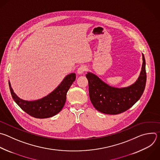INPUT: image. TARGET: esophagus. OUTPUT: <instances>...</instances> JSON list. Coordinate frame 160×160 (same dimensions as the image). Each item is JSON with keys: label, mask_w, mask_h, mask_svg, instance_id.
<instances>
[{"label": "esophagus", "mask_w": 160, "mask_h": 160, "mask_svg": "<svg viewBox=\"0 0 160 160\" xmlns=\"http://www.w3.org/2000/svg\"><path fill=\"white\" fill-rule=\"evenodd\" d=\"M87 70V67H86L85 65H82V66H80V67L78 68V70H77V73H78V75H82V74H83Z\"/></svg>", "instance_id": "1"}]
</instances>
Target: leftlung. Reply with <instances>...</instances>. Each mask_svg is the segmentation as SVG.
<instances>
[{"label":"left lung","mask_w":160,"mask_h":160,"mask_svg":"<svg viewBox=\"0 0 160 160\" xmlns=\"http://www.w3.org/2000/svg\"><path fill=\"white\" fill-rule=\"evenodd\" d=\"M142 55V65L140 75L132 85L124 88H116L103 82L97 75L88 72L90 101L99 112L107 114H119L129 108L141 98L146 82V62Z\"/></svg>","instance_id":"obj_1"}]
</instances>
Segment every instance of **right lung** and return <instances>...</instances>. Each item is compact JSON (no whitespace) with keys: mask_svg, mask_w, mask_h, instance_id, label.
Wrapping results in <instances>:
<instances>
[{"mask_svg":"<svg viewBox=\"0 0 160 160\" xmlns=\"http://www.w3.org/2000/svg\"><path fill=\"white\" fill-rule=\"evenodd\" d=\"M75 78V73L68 75L55 90L42 98L34 101L21 99L14 92L9 81V85L12 98L24 112L35 118L44 119L54 116L62 111L66 102L67 92Z\"/></svg>","mask_w":160,"mask_h":160,"instance_id":"obj_1","label":"right lung"}]
</instances>
